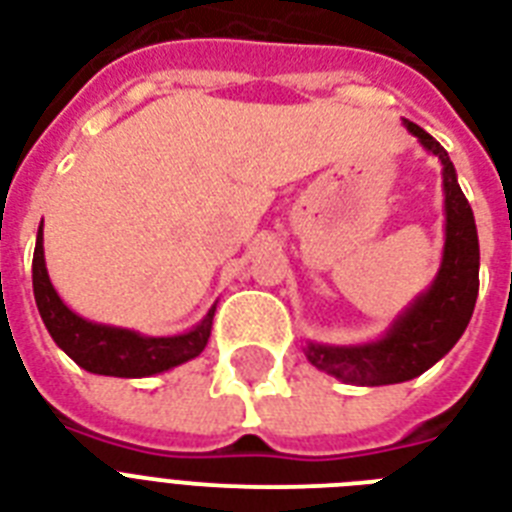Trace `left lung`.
<instances>
[{"label": "left lung", "mask_w": 512, "mask_h": 512, "mask_svg": "<svg viewBox=\"0 0 512 512\" xmlns=\"http://www.w3.org/2000/svg\"><path fill=\"white\" fill-rule=\"evenodd\" d=\"M420 146L441 162L444 177V252L436 276L414 297L377 340L332 345L305 340V356L316 369L348 385H396L420 377L457 345L468 329L478 297L476 217L470 209L452 159L433 135L404 119Z\"/></svg>", "instance_id": "1"}]
</instances>
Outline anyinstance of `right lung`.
Returning <instances> with one entry per match:
<instances>
[{
    "instance_id": "right-lung-1",
    "label": "right lung",
    "mask_w": 512,
    "mask_h": 512,
    "mask_svg": "<svg viewBox=\"0 0 512 512\" xmlns=\"http://www.w3.org/2000/svg\"><path fill=\"white\" fill-rule=\"evenodd\" d=\"M31 276H34L36 308H39L44 327L55 345L87 372L103 374V377H154V374L170 372L175 366L191 361L207 348L217 303L196 327L185 329L180 335L164 337L143 335V332L114 327V324H100L71 311L60 300L58 289L52 287L50 273H47L42 225L36 231Z\"/></svg>"
}]
</instances>
